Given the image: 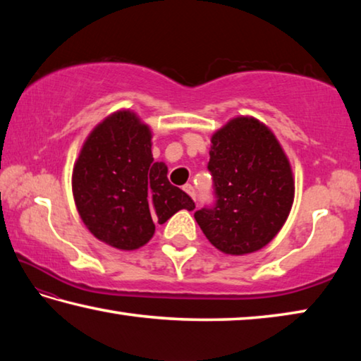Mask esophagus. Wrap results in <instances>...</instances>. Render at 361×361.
<instances>
[{"label":"esophagus","instance_id":"1","mask_svg":"<svg viewBox=\"0 0 361 361\" xmlns=\"http://www.w3.org/2000/svg\"><path fill=\"white\" fill-rule=\"evenodd\" d=\"M183 191H185L186 194H189V197H191L192 200H195V191H194L192 185H185V186H183Z\"/></svg>","mask_w":361,"mask_h":361}]
</instances>
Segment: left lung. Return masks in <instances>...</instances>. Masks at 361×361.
Listing matches in <instances>:
<instances>
[{"instance_id": "left-lung-1", "label": "left lung", "mask_w": 361, "mask_h": 361, "mask_svg": "<svg viewBox=\"0 0 361 361\" xmlns=\"http://www.w3.org/2000/svg\"><path fill=\"white\" fill-rule=\"evenodd\" d=\"M209 170L216 205L194 213L219 252L242 256L266 247L288 218L295 178L282 145L253 116H237L212 135Z\"/></svg>"}]
</instances>
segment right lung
Masks as SVG:
<instances>
[{
  "mask_svg": "<svg viewBox=\"0 0 361 361\" xmlns=\"http://www.w3.org/2000/svg\"><path fill=\"white\" fill-rule=\"evenodd\" d=\"M151 138L137 113L119 109L94 127L73 166V197L85 228L124 252L146 245L156 223L195 209L185 191L170 185L166 164L154 162Z\"/></svg>",
  "mask_w": 361,
  "mask_h": 361,
  "instance_id": "add662e5",
  "label": "right lung"
}]
</instances>
